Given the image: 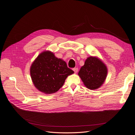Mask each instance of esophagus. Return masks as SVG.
Segmentation results:
<instances>
[{
    "label": "esophagus",
    "instance_id": "obj_1",
    "mask_svg": "<svg viewBox=\"0 0 135 135\" xmlns=\"http://www.w3.org/2000/svg\"><path fill=\"white\" fill-rule=\"evenodd\" d=\"M73 71L75 72V73H76L78 71V68H73Z\"/></svg>",
    "mask_w": 135,
    "mask_h": 135
}]
</instances>
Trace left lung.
<instances>
[{
    "instance_id": "1",
    "label": "left lung",
    "mask_w": 135,
    "mask_h": 135,
    "mask_svg": "<svg viewBox=\"0 0 135 135\" xmlns=\"http://www.w3.org/2000/svg\"><path fill=\"white\" fill-rule=\"evenodd\" d=\"M107 74V68L100 59L95 56L86 59L84 65L78 73L86 88L90 90L99 88L104 84Z\"/></svg>"
}]
</instances>
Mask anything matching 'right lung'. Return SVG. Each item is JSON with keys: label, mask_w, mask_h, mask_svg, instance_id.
<instances>
[{"label": "right lung", "mask_w": 135, "mask_h": 135, "mask_svg": "<svg viewBox=\"0 0 135 135\" xmlns=\"http://www.w3.org/2000/svg\"><path fill=\"white\" fill-rule=\"evenodd\" d=\"M30 71L35 88L46 94L56 93L69 75L74 73L68 68L65 61L50 51L40 54L31 64Z\"/></svg>", "instance_id": "1"}]
</instances>
